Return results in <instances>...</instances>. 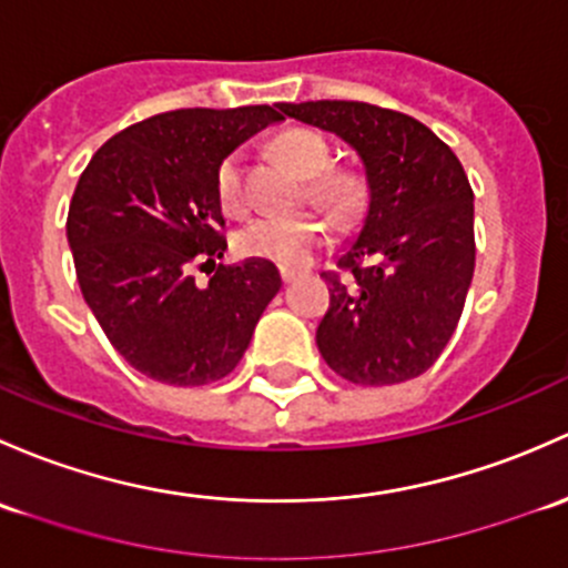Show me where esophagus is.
Masks as SVG:
<instances>
[{
  "mask_svg": "<svg viewBox=\"0 0 568 568\" xmlns=\"http://www.w3.org/2000/svg\"><path fill=\"white\" fill-rule=\"evenodd\" d=\"M278 273H282V282H284V284L295 282V276H297V273L292 271V267H282V271H278Z\"/></svg>",
  "mask_w": 568,
  "mask_h": 568,
  "instance_id": "34e87169",
  "label": "esophagus"
}]
</instances>
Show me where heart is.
Wrapping results in <instances>:
<instances>
[{
	"label": "heart",
	"instance_id": "obj_1",
	"mask_svg": "<svg viewBox=\"0 0 568 568\" xmlns=\"http://www.w3.org/2000/svg\"><path fill=\"white\" fill-rule=\"evenodd\" d=\"M273 153L303 178V199L320 207L331 219L344 221L358 210L364 189L358 178L344 169H327L331 144L312 128H290L273 139ZM215 199L221 210L241 215L248 207L245 196L243 155L230 153L215 166ZM327 241V226L320 215H262L237 230L235 251L248 260L276 262L282 267L306 265Z\"/></svg>",
	"mask_w": 568,
	"mask_h": 568
}]
</instances>
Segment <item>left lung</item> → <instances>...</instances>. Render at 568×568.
<instances>
[{"label": "left lung", "instance_id": "1", "mask_svg": "<svg viewBox=\"0 0 568 568\" xmlns=\"http://www.w3.org/2000/svg\"><path fill=\"white\" fill-rule=\"evenodd\" d=\"M361 155L369 213L325 271L317 347L338 377L396 385L432 369L457 331L476 267L473 189L459 158L424 122L361 101L278 103Z\"/></svg>", "mask_w": 568, "mask_h": 568}]
</instances>
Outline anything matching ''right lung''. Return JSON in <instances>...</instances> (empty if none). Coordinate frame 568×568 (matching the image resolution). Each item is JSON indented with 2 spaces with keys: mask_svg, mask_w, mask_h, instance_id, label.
<instances>
[{
  "mask_svg": "<svg viewBox=\"0 0 568 568\" xmlns=\"http://www.w3.org/2000/svg\"><path fill=\"white\" fill-rule=\"evenodd\" d=\"M278 106L178 109L114 133L81 172L68 210L81 295L111 347L166 385H207L241 364L282 290L273 262L215 265L226 251L215 166ZM194 266H210L196 287Z\"/></svg>",
  "mask_w": 568,
  "mask_h": 568,
  "instance_id": "right-lung-1",
  "label": "right lung"
}]
</instances>
